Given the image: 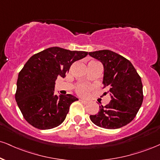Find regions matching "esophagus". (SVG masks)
<instances>
[{"mask_svg": "<svg viewBox=\"0 0 160 160\" xmlns=\"http://www.w3.org/2000/svg\"><path fill=\"white\" fill-rule=\"evenodd\" d=\"M80 101L81 102V103H85V104H86V103H88V101H86V100H84V99H80Z\"/></svg>", "mask_w": 160, "mask_h": 160, "instance_id": "1", "label": "esophagus"}]
</instances>
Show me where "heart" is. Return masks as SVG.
Instances as JSON below:
<instances>
[{"label":"heart","instance_id":"b5f03b06","mask_svg":"<svg viewBox=\"0 0 160 160\" xmlns=\"http://www.w3.org/2000/svg\"><path fill=\"white\" fill-rule=\"evenodd\" d=\"M89 90L90 87L87 85H80L77 88V92L80 95H86Z\"/></svg>","mask_w":160,"mask_h":160}]
</instances>
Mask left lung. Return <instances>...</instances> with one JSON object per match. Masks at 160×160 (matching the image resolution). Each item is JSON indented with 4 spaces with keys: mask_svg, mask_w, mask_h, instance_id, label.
I'll list each match as a JSON object with an SVG mask.
<instances>
[{
    "mask_svg": "<svg viewBox=\"0 0 160 160\" xmlns=\"http://www.w3.org/2000/svg\"><path fill=\"white\" fill-rule=\"evenodd\" d=\"M88 55L103 64V87L111 96L108 104L100 106L98 113L90 115V119L105 129L125 126L133 120L143 101L141 78L128 59L115 52L101 50Z\"/></svg>",
    "mask_w": 160,
    "mask_h": 160,
    "instance_id": "obj_1",
    "label": "left lung"
}]
</instances>
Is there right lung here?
<instances>
[{"label":"right lung","mask_w":160,"mask_h":160,"mask_svg":"<svg viewBox=\"0 0 160 160\" xmlns=\"http://www.w3.org/2000/svg\"><path fill=\"white\" fill-rule=\"evenodd\" d=\"M88 52L52 47L32 56L18 74L15 101L25 120L40 130L54 128L64 122L74 95L54 94L57 78H64L74 62Z\"/></svg>","instance_id":"1"}]
</instances>
